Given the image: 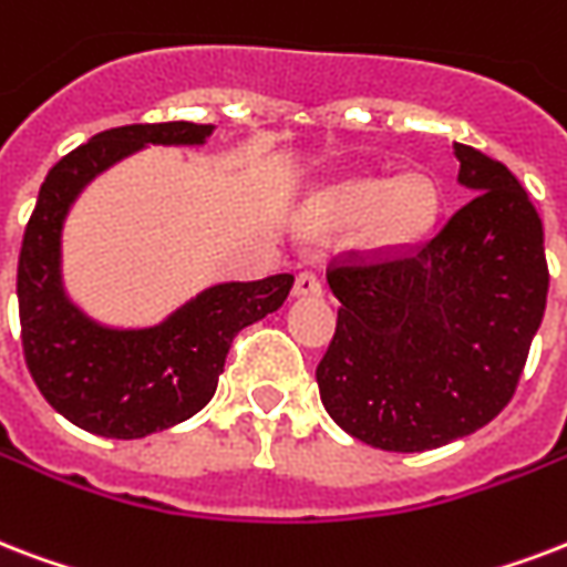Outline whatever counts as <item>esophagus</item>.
<instances>
[{
  "mask_svg": "<svg viewBox=\"0 0 567 567\" xmlns=\"http://www.w3.org/2000/svg\"><path fill=\"white\" fill-rule=\"evenodd\" d=\"M321 279H318V274H312V270H302V274L293 279V297H321Z\"/></svg>",
  "mask_w": 567,
  "mask_h": 567,
  "instance_id": "1",
  "label": "esophagus"
}]
</instances>
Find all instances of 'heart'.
Segmentation results:
<instances>
[{"instance_id": "1", "label": "heart", "mask_w": 567, "mask_h": 567, "mask_svg": "<svg viewBox=\"0 0 567 567\" xmlns=\"http://www.w3.org/2000/svg\"><path fill=\"white\" fill-rule=\"evenodd\" d=\"M323 214L339 223L365 219L374 244L401 246L427 231L437 214V187L425 175L399 181L353 178L323 196Z\"/></svg>"}]
</instances>
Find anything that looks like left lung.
Instances as JSON below:
<instances>
[{
	"instance_id": "1",
	"label": "left lung",
	"mask_w": 567,
	"mask_h": 567,
	"mask_svg": "<svg viewBox=\"0 0 567 567\" xmlns=\"http://www.w3.org/2000/svg\"><path fill=\"white\" fill-rule=\"evenodd\" d=\"M475 193L413 249L344 252L327 282L336 332L318 362L327 413L386 452L446 446L512 401L547 306L542 216L520 181L455 142Z\"/></svg>"
}]
</instances>
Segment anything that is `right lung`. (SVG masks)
Segmentation results:
<instances>
[{"label":"right lung","instance_id":"obj_1","mask_svg":"<svg viewBox=\"0 0 567 567\" xmlns=\"http://www.w3.org/2000/svg\"><path fill=\"white\" fill-rule=\"evenodd\" d=\"M210 124L166 121L103 130L43 178L17 265L23 357L50 408L82 431L136 440L196 416L214 399L231 341L276 312L293 276L207 288L145 330H112L82 315L62 288V226L73 198L145 145H202Z\"/></svg>","mask_w":567,"mask_h":567}]
</instances>
